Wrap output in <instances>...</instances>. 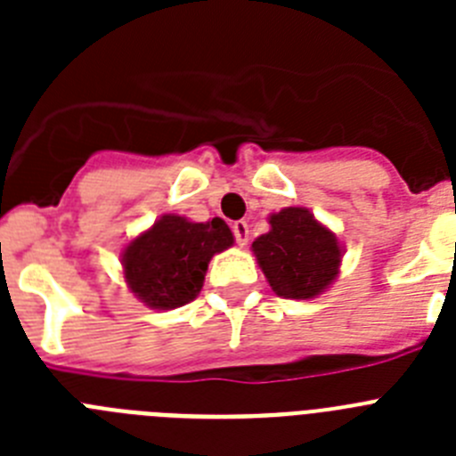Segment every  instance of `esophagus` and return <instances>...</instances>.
Masks as SVG:
<instances>
[{
	"mask_svg": "<svg viewBox=\"0 0 456 456\" xmlns=\"http://www.w3.org/2000/svg\"><path fill=\"white\" fill-rule=\"evenodd\" d=\"M232 235H235V240H237V244H240V247H247V241H248V224L244 219H240V221H235V224H232Z\"/></svg>",
	"mask_w": 456,
	"mask_h": 456,
	"instance_id": "1",
	"label": "esophagus"
}]
</instances>
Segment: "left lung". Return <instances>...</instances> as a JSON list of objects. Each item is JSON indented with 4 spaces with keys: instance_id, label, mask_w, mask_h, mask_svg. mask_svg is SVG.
I'll list each match as a JSON object with an SVG mask.
<instances>
[{
    "instance_id": "1",
    "label": "left lung",
    "mask_w": 456,
    "mask_h": 456,
    "mask_svg": "<svg viewBox=\"0 0 456 456\" xmlns=\"http://www.w3.org/2000/svg\"><path fill=\"white\" fill-rule=\"evenodd\" d=\"M272 231L253 241L257 265L283 299H313L338 278L342 247L336 232L305 208H285L269 216Z\"/></svg>"
}]
</instances>
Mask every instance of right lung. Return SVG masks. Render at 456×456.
<instances>
[{"label":"right lung","instance_id":"add662e5","mask_svg":"<svg viewBox=\"0 0 456 456\" xmlns=\"http://www.w3.org/2000/svg\"><path fill=\"white\" fill-rule=\"evenodd\" d=\"M228 247L232 232L219 216L196 224L164 215L125 247V283L151 308H180L199 297L209 260Z\"/></svg>","mask_w":456,"mask_h":456}]
</instances>
